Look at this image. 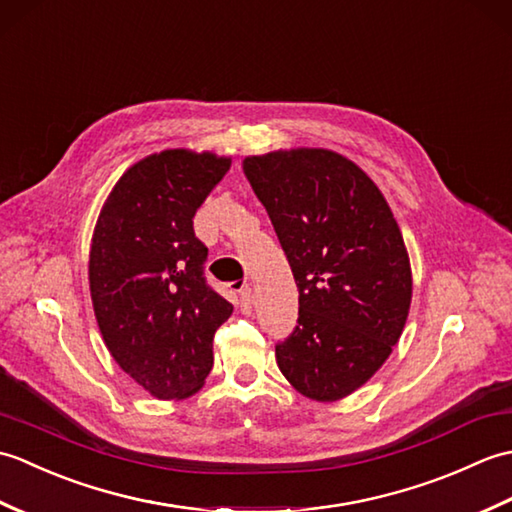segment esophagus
Returning a JSON list of instances; mask_svg holds the SVG:
<instances>
[{
  "mask_svg": "<svg viewBox=\"0 0 512 512\" xmlns=\"http://www.w3.org/2000/svg\"><path fill=\"white\" fill-rule=\"evenodd\" d=\"M239 306H242L244 312H250V306H253V290L248 286L239 290Z\"/></svg>",
  "mask_w": 512,
  "mask_h": 512,
  "instance_id": "obj_1",
  "label": "esophagus"
}]
</instances>
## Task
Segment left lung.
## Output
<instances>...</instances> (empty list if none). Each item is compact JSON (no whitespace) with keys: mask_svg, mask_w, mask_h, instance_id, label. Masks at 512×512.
<instances>
[{"mask_svg":"<svg viewBox=\"0 0 512 512\" xmlns=\"http://www.w3.org/2000/svg\"><path fill=\"white\" fill-rule=\"evenodd\" d=\"M299 288V319L275 356L299 394L350 396L391 354L411 306V266L383 193L330 149L242 162Z\"/></svg>","mask_w":512,"mask_h":512,"instance_id":"1","label":"left lung"}]
</instances>
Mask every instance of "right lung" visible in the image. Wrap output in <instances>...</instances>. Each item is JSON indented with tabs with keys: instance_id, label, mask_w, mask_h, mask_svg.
Here are the masks:
<instances>
[{
	"instance_id": "obj_1",
	"label": "right lung",
	"mask_w": 512,
	"mask_h": 512,
	"mask_svg": "<svg viewBox=\"0 0 512 512\" xmlns=\"http://www.w3.org/2000/svg\"><path fill=\"white\" fill-rule=\"evenodd\" d=\"M231 158L165 149L129 167L101 209L90 292L107 350L158 400L195 394L213 367L215 330L233 306L206 284L193 215Z\"/></svg>"
}]
</instances>
